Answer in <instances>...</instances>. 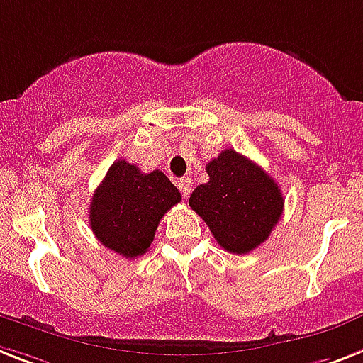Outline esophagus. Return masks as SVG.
<instances>
[{
  "label": "esophagus",
  "mask_w": 363,
  "mask_h": 363,
  "mask_svg": "<svg viewBox=\"0 0 363 363\" xmlns=\"http://www.w3.org/2000/svg\"><path fill=\"white\" fill-rule=\"evenodd\" d=\"M191 184H194V182H191V179H188V177H182V179H179V181H177V186H179V190H181V194L184 197L190 196Z\"/></svg>",
  "instance_id": "esophagus-1"
}]
</instances>
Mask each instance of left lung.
Returning a JSON list of instances; mask_svg holds the SVG:
<instances>
[{"instance_id":"8db88e82","label":"left lung","mask_w":363,"mask_h":363,"mask_svg":"<svg viewBox=\"0 0 363 363\" xmlns=\"http://www.w3.org/2000/svg\"><path fill=\"white\" fill-rule=\"evenodd\" d=\"M208 182L191 191V211L229 253H250L270 237L284 212L274 179L250 158L225 149L207 164Z\"/></svg>"}]
</instances>
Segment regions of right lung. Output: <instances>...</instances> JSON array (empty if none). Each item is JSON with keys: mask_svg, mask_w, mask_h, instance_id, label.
Wrapping results in <instances>:
<instances>
[{"mask_svg": "<svg viewBox=\"0 0 363 363\" xmlns=\"http://www.w3.org/2000/svg\"><path fill=\"white\" fill-rule=\"evenodd\" d=\"M181 201V191L158 169L117 160L91 199L89 223L106 248L126 259L140 257L155 240L162 216Z\"/></svg>", "mask_w": 363, "mask_h": 363, "instance_id": "right-lung-1", "label": "right lung"}]
</instances>
